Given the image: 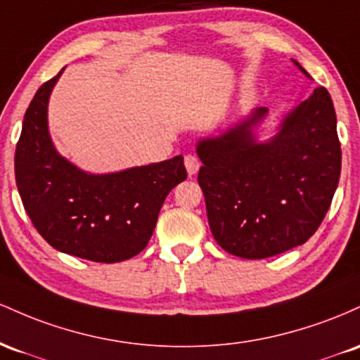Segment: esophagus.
<instances>
[{
    "instance_id": "obj_1",
    "label": "esophagus",
    "mask_w": 360,
    "mask_h": 360,
    "mask_svg": "<svg viewBox=\"0 0 360 360\" xmlns=\"http://www.w3.org/2000/svg\"><path fill=\"white\" fill-rule=\"evenodd\" d=\"M184 163H185V168H187V172H188V175H195L197 172H199V168H200V161L197 160V156H193V155H187L185 156V160H184Z\"/></svg>"
}]
</instances>
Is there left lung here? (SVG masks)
I'll list each match as a JSON object with an SVG mask.
<instances>
[{
  "label": "left lung",
  "instance_id": "obj_1",
  "mask_svg": "<svg viewBox=\"0 0 360 360\" xmlns=\"http://www.w3.org/2000/svg\"><path fill=\"white\" fill-rule=\"evenodd\" d=\"M265 114L257 108L243 124L197 146L204 163L197 180L214 240L246 260L306 243L328 212L342 168L326 88L297 105L272 141L257 144L250 129Z\"/></svg>",
  "mask_w": 360,
  "mask_h": 360
}]
</instances>
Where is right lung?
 I'll return each mask as SVG.
<instances>
[{"mask_svg":"<svg viewBox=\"0 0 360 360\" xmlns=\"http://www.w3.org/2000/svg\"><path fill=\"white\" fill-rule=\"evenodd\" d=\"M39 88L23 117L15 179L40 236L68 255L115 264L146 248L165 199L187 179L184 156L112 175H86L56 153L47 102L58 78Z\"/></svg>","mask_w":360,"mask_h":360,"instance_id":"add662e5","label":"right lung"}]
</instances>
